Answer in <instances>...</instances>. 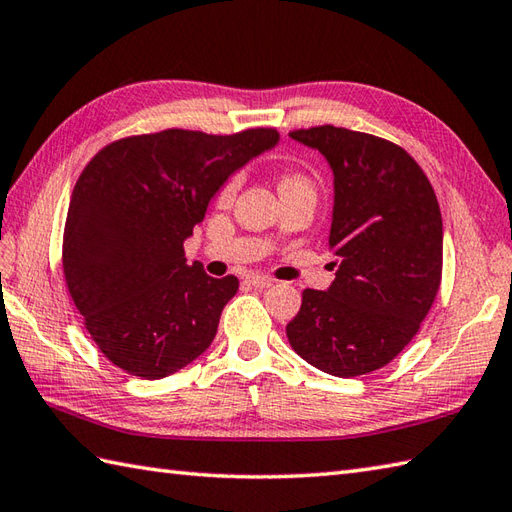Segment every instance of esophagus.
<instances>
[{"mask_svg":"<svg viewBox=\"0 0 512 512\" xmlns=\"http://www.w3.org/2000/svg\"><path fill=\"white\" fill-rule=\"evenodd\" d=\"M246 281L250 286H255V288H270L275 284L273 279H268V277H262V275H248L246 277Z\"/></svg>","mask_w":512,"mask_h":512,"instance_id":"obj_1","label":"esophagus"}]
</instances>
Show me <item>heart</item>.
<instances>
[{"label":"heart","instance_id":"obj_1","mask_svg":"<svg viewBox=\"0 0 512 512\" xmlns=\"http://www.w3.org/2000/svg\"><path fill=\"white\" fill-rule=\"evenodd\" d=\"M301 180H303V178H299V176H284V178H281V182H279V187H284V184H292V182H301ZM237 187H239V178H231V180H228V182L224 184L222 193H220V200H222V202L233 200V195H235Z\"/></svg>","mask_w":512,"mask_h":512}]
</instances>
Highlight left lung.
Returning <instances> with one entry per match:
<instances>
[{"label":"left lung","mask_w":512,"mask_h":512,"mask_svg":"<svg viewBox=\"0 0 512 512\" xmlns=\"http://www.w3.org/2000/svg\"><path fill=\"white\" fill-rule=\"evenodd\" d=\"M334 176L328 290H303L288 341L339 378L385 367L416 336L442 279V215L431 182L405 149L343 127L290 134Z\"/></svg>","instance_id":"1"}]
</instances>
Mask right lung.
<instances>
[{
  "mask_svg": "<svg viewBox=\"0 0 512 512\" xmlns=\"http://www.w3.org/2000/svg\"><path fill=\"white\" fill-rule=\"evenodd\" d=\"M279 143L277 129L211 136L187 129L116 140L76 180L63 233L70 297L99 350L156 380L206 352L239 288L187 266L184 242L215 193Z\"/></svg>",
  "mask_w": 512,
  "mask_h": 512,
  "instance_id": "obj_1",
  "label": "right lung"
}]
</instances>
